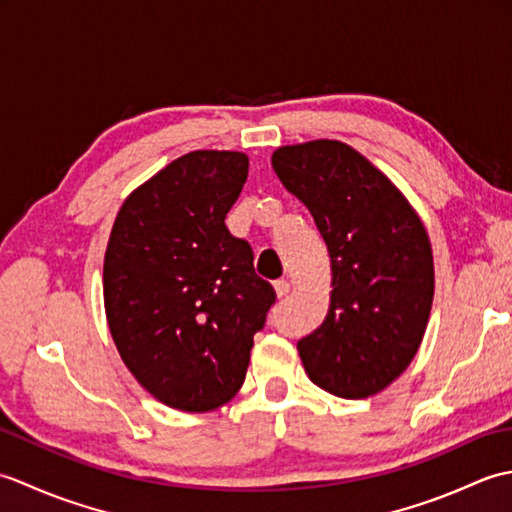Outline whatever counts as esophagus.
Listing matches in <instances>:
<instances>
[{
    "label": "esophagus",
    "instance_id": "34e87169",
    "mask_svg": "<svg viewBox=\"0 0 512 512\" xmlns=\"http://www.w3.org/2000/svg\"><path fill=\"white\" fill-rule=\"evenodd\" d=\"M275 292H277V297L281 299V297H286L288 292H290V284L286 279H277L275 281Z\"/></svg>",
    "mask_w": 512,
    "mask_h": 512
}]
</instances>
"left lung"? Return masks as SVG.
Listing matches in <instances>:
<instances>
[{"label":"left lung","mask_w":512,"mask_h":512,"mask_svg":"<svg viewBox=\"0 0 512 512\" xmlns=\"http://www.w3.org/2000/svg\"><path fill=\"white\" fill-rule=\"evenodd\" d=\"M273 169L330 253L321 328L297 343L314 385L367 398L405 372L427 330L433 253L420 217L372 162L339 140L279 147Z\"/></svg>","instance_id":"obj_1"}]
</instances>
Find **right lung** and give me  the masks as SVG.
<instances>
[{"mask_svg":"<svg viewBox=\"0 0 512 512\" xmlns=\"http://www.w3.org/2000/svg\"><path fill=\"white\" fill-rule=\"evenodd\" d=\"M246 178L239 151H191L116 215L103 264L107 323L129 372L173 409L211 411L237 394L277 301L255 275L253 248L224 224Z\"/></svg>","mask_w":512,"mask_h":512,"instance_id":"1","label":"right lung"}]
</instances>
